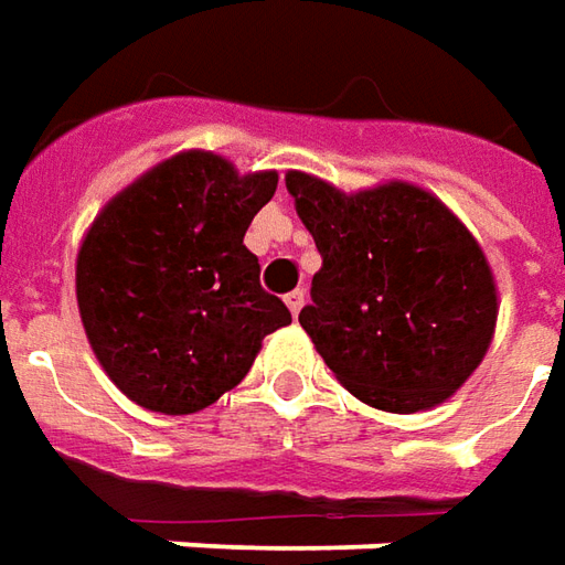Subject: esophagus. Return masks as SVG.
<instances>
[{
    "instance_id": "obj_1",
    "label": "esophagus",
    "mask_w": 565,
    "mask_h": 565,
    "mask_svg": "<svg viewBox=\"0 0 565 565\" xmlns=\"http://www.w3.org/2000/svg\"><path fill=\"white\" fill-rule=\"evenodd\" d=\"M286 305H289L291 313H295V317H298V310L305 308V291H301V289L289 291V295H286Z\"/></svg>"
}]
</instances>
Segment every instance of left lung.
I'll use <instances>...</instances> for the list:
<instances>
[{
  "label": "left lung",
  "mask_w": 565,
  "mask_h": 565,
  "mask_svg": "<svg viewBox=\"0 0 565 565\" xmlns=\"http://www.w3.org/2000/svg\"><path fill=\"white\" fill-rule=\"evenodd\" d=\"M286 185L323 257L298 323L335 380L388 414L454 395L498 320L494 276L467 226L407 183L344 195L291 170Z\"/></svg>",
  "instance_id": "left-lung-1"
}]
</instances>
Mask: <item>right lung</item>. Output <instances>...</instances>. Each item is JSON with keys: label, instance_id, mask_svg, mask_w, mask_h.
I'll return each mask as SVG.
<instances>
[{"label": "right lung", "instance_id": "1", "mask_svg": "<svg viewBox=\"0 0 565 565\" xmlns=\"http://www.w3.org/2000/svg\"><path fill=\"white\" fill-rule=\"evenodd\" d=\"M274 170L238 177L183 151L105 204L77 255V305L98 363L154 414H195L245 380L264 335L291 323L260 289L245 230Z\"/></svg>", "mask_w": 565, "mask_h": 565}]
</instances>
